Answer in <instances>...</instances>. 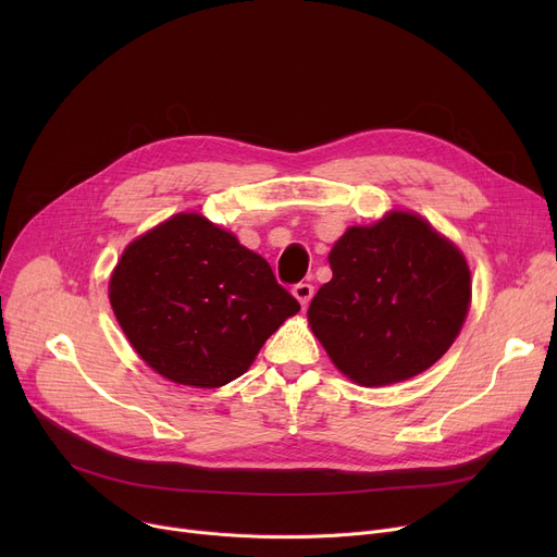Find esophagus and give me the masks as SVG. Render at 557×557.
<instances>
[{
	"label": "esophagus",
	"instance_id": "1",
	"mask_svg": "<svg viewBox=\"0 0 557 557\" xmlns=\"http://www.w3.org/2000/svg\"><path fill=\"white\" fill-rule=\"evenodd\" d=\"M294 296L298 298V302H300L302 307H307V305L311 302V298H313V286L307 284V282H300V284L294 286Z\"/></svg>",
	"mask_w": 557,
	"mask_h": 557
}]
</instances>
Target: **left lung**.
<instances>
[{"instance_id": "obj_1", "label": "left lung", "mask_w": 557, "mask_h": 557, "mask_svg": "<svg viewBox=\"0 0 557 557\" xmlns=\"http://www.w3.org/2000/svg\"><path fill=\"white\" fill-rule=\"evenodd\" d=\"M332 280L307 318L334 366L359 386L406 382L456 341L472 300L462 252L413 212L352 225L330 252Z\"/></svg>"}]
</instances>
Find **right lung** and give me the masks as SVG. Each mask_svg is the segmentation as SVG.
I'll use <instances>...</instances> for the list:
<instances>
[{
    "mask_svg": "<svg viewBox=\"0 0 557 557\" xmlns=\"http://www.w3.org/2000/svg\"><path fill=\"white\" fill-rule=\"evenodd\" d=\"M108 290L141 361L194 388L242 376L269 336L300 311L267 259L194 212L128 244Z\"/></svg>",
    "mask_w": 557,
    "mask_h": 557,
    "instance_id": "obj_1",
    "label": "right lung"
}]
</instances>
